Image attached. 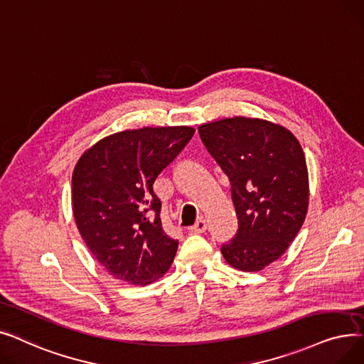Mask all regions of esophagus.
Masks as SVG:
<instances>
[{
    "instance_id": "esophagus-1",
    "label": "esophagus",
    "mask_w": 364,
    "mask_h": 364,
    "mask_svg": "<svg viewBox=\"0 0 364 364\" xmlns=\"http://www.w3.org/2000/svg\"><path fill=\"white\" fill-rule=\"evenodd\" d=\"M205 230H207V223H205V220H204L203 218H200V219L196 222L194 227L189 228V231H191L193 234H201V232H204Z\"/></svg>"
}]
</instances>
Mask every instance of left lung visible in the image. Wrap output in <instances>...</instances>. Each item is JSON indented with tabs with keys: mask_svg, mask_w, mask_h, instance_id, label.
Returning <instances> with one entry per match:
<instances>
[{
	"mask_svg": "<svg viewBox=\"0 0 364 364\" xmlns=\"http://www.w3.org/2000/svg\"><path fill=\"white\" fill-rule=\"evenodd\" d=\"M201 142L231 183L238 219L220 252L240 271H261L295 240L308 210L304 151L289 130L234 117L198 127Z\"/></svg>",
	"mask_w": 364,
	"mask_h": 364,
	"instance_id": "1",
	"label": "left lung"
}]
</instances>
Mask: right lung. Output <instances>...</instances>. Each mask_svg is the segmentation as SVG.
Segmentation results:
<instances>
[{
  "mask_svg": "<svg viewBox=\"0 0 364 364\" xmlns=\"http://www.w3.org/2000/svg\"><path fill=\"white\" fill-rule=\"evenodd\" d=\"M193 127H144L111 134L85 151L73 173L78 231L97 262L130 284L170 268L178 240L161 227L152 185L191 141Z\"/></svg>",
  "mask_w": 364,
  "mask_h": 364,
  "instance_id": "right-lung-1",
  "label": "right lung"
}]
</instances>
